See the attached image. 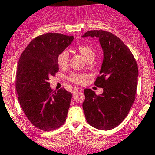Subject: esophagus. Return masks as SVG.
Masks as SVG:
<instances>
[{
	"mask_svg": "<svg viewBox=\"0 0 155 155\" xmlns=\"http://www.w3.org/2000/svg\"><path fill=\"white\" fill-rule=\"evenodd\" d=\"M79 91H80V90H79V89H78V88H75L74 90L73 91V96H75L76 95V94H77V93H79Z\"/></svg>",
	"mask_w": 155,
	"mask_h": 155,
	"instance_id": "34e87169",
	"label": "esophagus"
}]
</instances>
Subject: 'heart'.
Instances as JSON below:
<instances>
[{
	"label": "heart",
	"instance_id": "heart-1",
	"mask_svg": "<svg viewBox=\"0 0 155 155\" xmlns=\"http://www.w3.org/2000/svg\"><path fill=\"white\" fill-rule=\"evenodd\" d=\"M77 50L83 58L87 61H92L96 56V52L94 49L87 45H81L77 48ZM69 53L67 50H63L57 57V63L60 68H65L69 61ZM85 79V75L79 74V73H71L70 76V79L73 82L76 84H82Z\"/></svg>",
	"mask_w": 155,
	"mask_h": 155
}]
</instances>
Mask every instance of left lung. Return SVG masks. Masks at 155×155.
Returning a JSON list of instances; mask_svg holds the SVG:
<instances>
[{"instance_id":"left-lung-1","label":"left lung","mask_w":155,"mask_h":155,"mask_svg":"<svg viewBox=\"0 0 155 155\" xmlns=\"http://www.w3.org/2000/svg\"><path fill=\"white\" fill-rule=\"evenodd\" d=\"M87 36L98 37L103 50V62L94 82L103 93L97 95L84 89L83 110L91 126L107 131L116 128L128 114L137 88L138 67L131 50L117 35L91 30L82 35Z\"/></svg>"}]
</instances>
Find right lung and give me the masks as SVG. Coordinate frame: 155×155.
<instances>
[{"label":"right lung","instance_id":"right-lung-1","mask_svg":"<svg viewBox=\"0 0 155 155\" xmlns=\"http://www.w3.org/2000/svg\"><path fill=\"white\" fill-rule=\"evenodd\" d=\"M73 39V35L55 32L38 35L19 59L15 77L18 102L30 123L42 131H53L66 121L72 94L64 87L53 91L48 80L58 71V55Z\"/></svg>","mask_w":155,"mask_h":155}]
</instances>
